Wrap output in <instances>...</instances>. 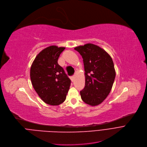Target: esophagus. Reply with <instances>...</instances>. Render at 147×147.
I'll use <instances>...</instances> for the list:
<instances>
[{
	"label": "esophagus",
	"instance_id": "1",
	"mask_svg": "<svg viewBox=\"0 0 147 147\" xmlns=\"http://www.w3.org/2000/svg\"><path fill=\"white\" fill-rule=\"evenodd\" d=\"M71 80H72V81H74V80H75V76L74 75V76H71Z\"/></svg>",
	"mask_w": 147,
	"mask_h": 147
}]
</instances>
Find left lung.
Here are the masks:
<instances>
[{"label":"left lung","instance_id":"left-lung-1","mask_svg":"<svg viewBox=\"0 0 147 147\" xmlns=\"http://www.w3.org/2000/svg\"><path fill=\"white\" fill-rule=\"evenodd\" d=\"M83 59L85 87L80 92L82 100L91 106L100 104L109 94L115 78L114 65L110 55L93 44L75 47Z\"/></svg>","mask_w":147,"mask_h":147}]
</instances>
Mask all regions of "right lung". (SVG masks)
I'll return each instance as SVG.
<instances>
[{
    "label": "right lung",
    "mask_w": 147,
    "mask_h": 147,
    "mask_svg": "<svg viewBox=\"0 0 147 147\" xmlns=\"http://www.w3.org/2000/svg\"><path fill=\"white\" fill-rule=\"evenodd\" d=\"M65 49L52 45L42 50L34 59L30 68L32 86L45 103L59 105L66 97L71 81L57 63Z\"/></svg>",
    "instance_id": "right-lung-1"
}]
</instances>
